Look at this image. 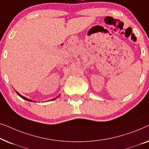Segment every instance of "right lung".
I'll list each match as a JSON object with an SVG mask.
<instances>
[{"label": "right lung", "instance_id": "right-lung-1", "mask_svg": "<svg viewBox=\"0 0 149 149\" xmlns=\"http://www.w3.org/2000/svg\"><path fill=\"white\" fill-rule=\"evenodd\" d=\"M15 92H16V93H17V95H19V96H20V97H22V98H23V99H24V100H28V101H30V102H33V100H31V99H29V98H26V97H24V96H23L22 95H20V94L19 93H18V92H17L16 91H15ZM61 95H58V96H56V97L55 98H53V99H52V100H54V99H56V98H58V96H59Z\"/></svg>", "mask_w": 149, "mask_h": 149}]
</instances>
